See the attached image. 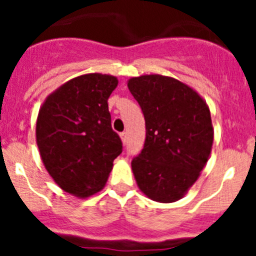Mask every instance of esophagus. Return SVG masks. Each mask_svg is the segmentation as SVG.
<instances>
[{"mask_svg":"<svg viewBox=\"0 0 256 256\" xmlns=\"http://www.w3.org/2000/svg\"><path fill=\"white\" fill-rule=\"evenodd\" d=\"M120 138H122V141H123V144H126V141H128V134H126V132L120 133Z\"/></svg>","mask_w":256,"mask_h":256,"instance_id":"1","label":"esophagus"}]
</instances>
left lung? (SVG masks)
<instances>
[{"label": "left lung", "instance_id": "8db88e82", "mask_svg": "<svg viewBox=\"0 0 256 256\" xmlns=\"http://www.w3.org/2000/svg\"><path fill=\"white\" fill-rule=\"evenodd\" d=\"M144 112L146 140L132 160L136 182L159 202L180 200L209 159L212 126L209 108L192 88L164 76L130 79Z\"/></svg>", "mask_w": 256, "mask_h": 256}]
</instances>
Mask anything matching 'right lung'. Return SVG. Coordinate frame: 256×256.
I'll use <instances>...</instances> for the list:
<instances>
[{
	"instance_id": "right-lung-1",
	"label": "right lung",
	"mask_w": 256,
	"mask_h": 256,
	"mask_svg": "<svg viewBox=\"0 0 256 256\" xmlns=\"http://www.w3.org/2000/svg\"><path fill=\"white\" fill-rule=\"evenodd\" d=\"M118 79L106 74L76 76L50 94L38 114L40 158L64 191L88 198L105 186L123 144L112 128L108 98Z\"/></svg>"
}]
</instances>
